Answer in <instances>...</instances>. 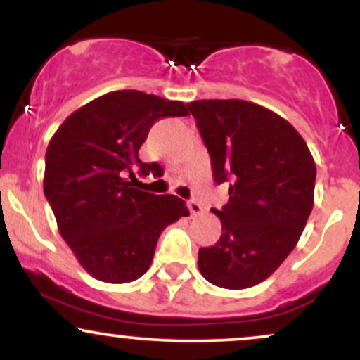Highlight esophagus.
Returning a JSON list of instances; mask_svg holds the SVG:
<instances>
[{
  "instance_id": "34e87169",
  "label": "esophagus",
  "mask_w": 360,
  "mask_h": 360,
  "mask_svg": "<svg viewBox=\"0 0 360 360\" xmlns=\"http://www.w3.org/2000/svg\"><path fill=\"white\" fill-rule=\"evenodd\" d=\"M188 208H189V213H191L193 217H198V214L203 213V206H201L200 201H196V200H189Z\"/></svg>"
}]
</instances>
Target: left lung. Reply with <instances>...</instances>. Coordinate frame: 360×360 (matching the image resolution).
<instances>
[{
  "label": "left lung",
  "instance_id": "obj_1",
  "mask_svg": "<svg viewBox=\"0 0 360 360\" xmlns=\"http://www.w3.org/2000/svg\"><path fill=\"white\" fill-rule=\"evenodd\" d=\"M217 184L229 201L213 213L221 237L200 249L203 278L225 289L262 283L298 243L315 196L316 166L296 128L274 111L243 100L188 103Z\"/></svg>",
  "mask_w": 360,
  "mask_h": 360
}]
</instances>
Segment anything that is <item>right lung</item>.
Wrapping results in <instances>:
<instances>
[{"label": "right lung", "mask_w": 360, "mask_h": 360, "mask_svg": "<svg viewBox=\"0 0 360 360\" xmlns=\"http://www.w3.org/2000/svg\"><path fill=\"white\" fill-rule=\"evenodd\" d=\"M188 115L183 101L111 91L69 115L49 142L45 198L60 237L93 278L111 284L139 279L150 267L162 230L189 214L174 194L134 188L135 171L162 172L157 162L139 159L150 127Z\"/></svg>", "instance_id": "obj_1"}]
</instances>
